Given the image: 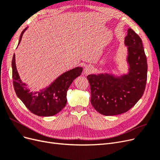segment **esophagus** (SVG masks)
Instances as JSON below:
<instances>
[{
  "label": "esophagus",
  "instance_id": "esophagus-1",
  "mask_svg": "<svg viewBox=\"0 0 160 160\" xmlns=\"http://www.w3.org/2000/svg\"><path fill=\"white\" fill-rule=\"evenodd\" d=\"M93 71V68L91 66H87L85 67V68L84 69V72L86 75H89Z\"/></svg>",
  "mask_w": 160,
  "mask_h": 160
}]
</instances>
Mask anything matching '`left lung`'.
<instances>
[{"mask_svg": "<svg viewBox=\"0 0 160 160\" xmlns=\"http://www.w3.org/2000/svg\"><path fill=\"white\" fill-rule=\"evenodd\" d=\"M125 44L128 47V75L118 77L110 74H92L87 77L91 104L104 115L127 112L142 98L146 89L148 63L141 38L129 28Z\"/></svg>", "mask_w": 160, "mask_h": 160, "instance_id": "obj_1", "label": "left lung"}]
</instances>
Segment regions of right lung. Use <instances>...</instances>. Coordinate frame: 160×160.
<instances>
[{
    "instance_id": "1",
    "label": "right lung",
    "mask_w": 160,
    "mask_h": 160,
    "mask_svg": "<svg viewBox=\"0 0 160 160\" xmlns=\"http://www.w3.org/2000/svg\"><path fill=\"white\" fill-rule=\"evenodd\" d=\"M21 34L18 44L20 43L24 32ZM12 83L18 98L31 113L38 116L49 117L56 115L63 109L67 103V92L73 80L81 74L82 67H77L64 72L45 90L38 92L37 95L29 93L26 85L22 83L18 76L15 64V55L12 60Z\"/></svg>"
}]
</instances>
